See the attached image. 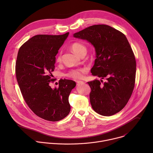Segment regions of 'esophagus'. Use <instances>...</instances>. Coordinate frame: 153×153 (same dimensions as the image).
<instances>
[{"instance_id":"34e87169","label":"esophagus","mask_w":153,"mask_h":153,"mask_svg":"<svg viewBox=\"0 0 153 153\" xmlns=\"http://www.w3.org/2000/svg\"><path fill=\"white\" fill-rule=\"evenodd\" d=\"M83 83H84V82H82V81H77V82H76V84H77V85H82V84H83Z\"/></svg>"}]
</instances>
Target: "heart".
<instances>
[{"label":"heart","mask_w":153,"mask_h":153,"mask_svg":"<svg viewBox=\"0 0 153 153\" xmlns=\"http://www.w3.org/2000/svg\"><path fill=\"white\" fill-rule=\"evenodd\" d=\"M71 48L75 53H76L79 56H81L83 53H86L87 51L86 47L80 42L73 43L71 45ZM61 60H62V52H59L56 57V61L57 62H60ZM86 72H87L86 68L74 69V70H70L66 74V76L68 77H70L76 80L82 79L83 78Z\"/></svg>","instance_id":"b5f03b06"}]
</instances>
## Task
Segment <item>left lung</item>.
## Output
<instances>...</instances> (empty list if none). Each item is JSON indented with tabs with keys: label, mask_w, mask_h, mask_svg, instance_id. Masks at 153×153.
<instances>
[{
	"label": "left lung",
	"mask_w": 153,
	"mask_h": 153,
	"mask_svg": "<svg viewBox=\"0 0 153 153\" xmlns=\"http://www.w3.org/2000/svg\"><path fill=\"white\" fill-rule=\"evenodd\" d=\"M90 42L95 48L96 59L91 70L102 80L88 82L90 99L98 114L113 116L125 107L135 85L136 61L133 50L122 32L107 25H94L74 34Z\"/></svg>",
	"instance_id": "left-lung-1"
}]
</instances>
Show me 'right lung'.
<instances>
[{"label":"right lung","mask_w":153,"mask_h":153,"mask_svg":"<svg viewBox=\"0 0 153 153\" xmlns=\"http://www.w3.org/2000/svg\"><path fill=\"white\" fill-rule=\"evenodd\" d=\"M69 34L36 35L19 50L16 76L24 100L33 112L46 120L56 122L67 117L71 106L68 97L75 82L60 79L59 88L50 86L53 78L55 56Z\"/></svg>","instance_id":"1"}]
</instances>
